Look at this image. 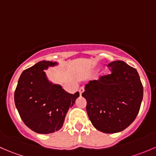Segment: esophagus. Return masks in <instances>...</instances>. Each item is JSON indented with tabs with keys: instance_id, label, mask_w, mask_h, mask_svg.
<instances>
[{
	"instance_id": "34e87169",
	"label": "esophagus",
	"mask_w": 156,
	"mask_h": 156,
	"mask_svg": "<svg viewBox=\"0 0 156 156\" xmlns=\"http://www.w3.org/2000/svg\"><path fill=\"white\" fill-rule=\"evenodd\" d=\"M84 88L83 87H80V89H79V94H80V95L81 96V94H82V93L84 92Z\"/></svg>"
}]
</instances>
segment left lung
<instances>
[{
    "mask_svg": "<svg viewBox=\"0 0 156 156\" xmlns=\"http://www.w3.org/2000/svg\"><path fill=\"white\" fill-rule=\"evenodd\" d=\"M112 73L90 81L82 97L86 110L97 130L114 133L127 128L136 119L144 96L137 71L124 61L110 62Z\"/></svg>",
    "mask_w": 156,
    "mask_h": 156,
    "instance_id": "8db88e82",
    "label": "left lung"
}]
</instances>
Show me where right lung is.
<instances>
[{"label":"right lung","mask_w":156,"mask_h":156,"mask_svg":"<svg viewBox=\"0 0 156 156\" xmlns=\"http://www.w3.org/2000/svg\"><path fill=\"white\" fill-rule=\"evenodd\" d=\"M56 62L40 61L23 72L14 94L16 107L28 127L38 133H53L63 125L79 93H67L48 80L44 70Z\"/></svg>","instance_id":"add662e5"}]
</instances>
